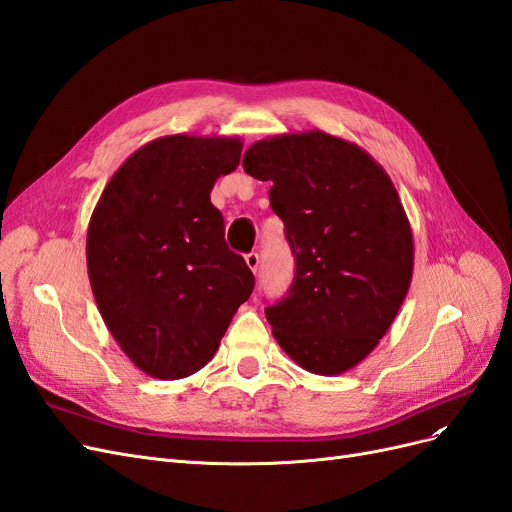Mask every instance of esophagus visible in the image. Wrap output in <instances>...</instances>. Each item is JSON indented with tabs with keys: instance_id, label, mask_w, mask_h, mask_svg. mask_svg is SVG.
<instances>
[{
	"instance_id": "34e87169",
	"label": "esophagus",
	"mask_w": 512,
	"mask_h": 512,
	"mask_svg": "<svg viewBox=\"0 0 512 512\" xmlns=\"http://www.w3.org/2000/svg\"><path fill=\"white\" fill-rule=\"evenodd\" d=\"M245 262H247V267L252 269V273H256L258 265H260V256L256 252H250V254H245Z\"/></svg>"
}]
</instances>
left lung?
I'll list each match as a JSON object with an SVG mask.
<instances>
[{
	"instance_id": "8db88e82",
	"label": "left lung",
	"mask_w": 512,
	"mask_h": 512,
	"mask_svg": "<svg viewBox=\"0 0 512 512\" xmlns=\"http://www.w3.org/2000/svg\"><path fill=\"white\" fill-rule=\"evenodd\" d=\"M243 168L273 183L297 262L288 297L265 309L273 337L312 374H344L378 346L412 282V228L395 185L359 145L320 130L256 141Z\"/></svg>"
}]
</instances>
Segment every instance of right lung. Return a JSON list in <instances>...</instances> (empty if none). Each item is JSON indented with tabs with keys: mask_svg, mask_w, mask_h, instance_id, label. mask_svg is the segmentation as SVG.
I'll list each match as a JSON object with an SVG mask.
<instances>
[{
	"mask_svg": "<svg viewBox=\"0 0 512 512\" xmlns=\"http://www.w3.org/2000/svg\"><path fill=\"white\" fill-rule=\"evenodd\" d=\"M237 136H162L123 162L91 213L87 273L108 331L151 378L196 374L254 275L228 250L211 190L239 166Z\"/></svg>",
	"mask_w": 512,
	"mask_h": 512,
	"instance_id": "add662e5",
	"label": "right lung"
}]
</instances>
